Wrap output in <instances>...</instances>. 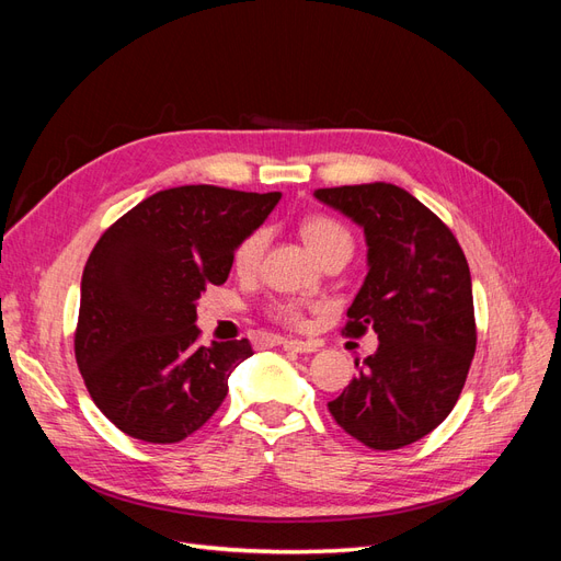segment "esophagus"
<instances>
[{
  "label": "esophagus",
  "instance_id": "34e87169",
  "mask_svg": "<svg viewBox=\"0 0 561 561\" xmlns=\"http://www.w3.org/2000/svg\"><path fill=\"white\" fill-rule=\"evenodd\" d=\"M283 348L285 351H295V353H313L318 351L316 342H301V339H283Z\"/></svg>",
  "mask_w": 561,
  "mask_h": 561
}]
</instances>
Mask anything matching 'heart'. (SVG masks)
I'll return each instance as SVG.
<instances>
[{"mask_svg": "<svg viewBox=\"0 0 561 561\" xmlns=\"http://www.w3.org/2000/svg\"><path fill=\"white\" fill-rule=\"evenodd\" d=\"M299 231H301V239L307 241V245L311 248V252L320 262H328L330 257H339V254L351 257L353 236L342 222H339V219L328 217V215H313V217L304 219ZM264 248H266V231L264 229L248 233L233 252V268L239 271L241 276L254 274L262 262ZM268 313L274 320L283 322V325H290V328H299L304 322L301 309L293 301L274 304V307L268 309Z\"/></svg>", "mask_w": 561, "mask_h": 561, "instance_id": "b5f03b06", "label": "heart"}]
</instances>
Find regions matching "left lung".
I'll return each mask as SVG.
<instances>
[{
	"label": "left lung",
	"mask_w": 561,
	"mask_h": 561,
	"mask_svg": "<svg viewBox=\"0 0 561 561\" xmlns=\"http://www.w3.org/2000/svg\"><path fill=\"white\" fill-rule=\"evenodd\" d=\"M316 198L358 222L369 248L342 332L379 336L328 410L369 449L407 447L449 416L478 346L466 254L443 219L396 184L332 186Z\"/></svg>",
	"instance_id": "1"
}]
</instances>
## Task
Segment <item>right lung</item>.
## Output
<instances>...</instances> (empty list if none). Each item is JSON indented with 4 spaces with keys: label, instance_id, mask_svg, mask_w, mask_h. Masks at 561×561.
<instances>
[{
    "label": "right lung",
    "instance_id": "1",
    "mask_svg": "<svg viewBox=\"0 0 561 561\" xmlns=\"http://www.w3.org/2000/svg\"><path fill=\"white\" fill-rule=\"evenodd\" d=\"M280 192L186 184L145 198L100 236L83 266L75 358L118 431L173 445L225 402L248 339L201 346L196 299L229 278L233 252Z\"/></svg>",
    "mask_w": 561,
    "mask_h": 561
}]
</instances>
